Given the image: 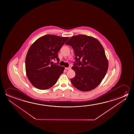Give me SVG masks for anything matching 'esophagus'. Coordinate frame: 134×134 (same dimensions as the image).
Returning <instances> with one entry per match:
<instances>
[{"label":"esophagus","mask_w":134,"mask_h":134,"mask_svg":"<svg viewBox=\"0 0 134 134\" xmlns=\"http://www.w3.org/2000/svg\"><path fill=\"white\" fill-rule=\"evenodd\" d=\"M71 68H70V67H67V68H65V69L66 70H70Z\"/></svg>","instance_id":"34e87169"}]
</instances>
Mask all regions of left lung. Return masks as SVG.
Listing matches in <instances>:
<instances>
[{
    "label": "left lung",
    "instance_id": "left-lung-1",
    "mask_svg": "<svg viewBox=\"0 0 134 134\" xmlns=\"http://www.w3.org/2000/svg\"><path fill=\"white\" fill-rule=\"evenodd\" d=\"M72 47L76 57L72 69L76 75L70 79L78 90L88 92L101 83L108 68L103 46L95 38L79 35L73 36L65 43Z\"/></svg>",
    "mask_w": 134,
    "mask_h": 134
}]
</instances>
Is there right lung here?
Masks as SVG:
<instances>
[{
	"label": "right lung",
	"mask_w": 134,
	"mask_h": 134,
	"mask_svg": "<svg viewBox=\"0 0 134 134\" xmlns=\"http://www.w3.org/2000/svg\"><path fill=\"white\" fill-rule=\"evenodd\" d=\"M69 37L47 35L38 38L31 45L26 54V76L34 86L47 90L57 83L64 67L53 64L59 61L58 52Z\"/></svg>",
	"instance_id": "obj_1"
}]
</instances>
